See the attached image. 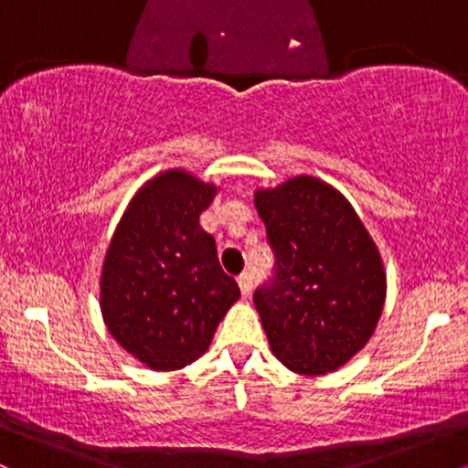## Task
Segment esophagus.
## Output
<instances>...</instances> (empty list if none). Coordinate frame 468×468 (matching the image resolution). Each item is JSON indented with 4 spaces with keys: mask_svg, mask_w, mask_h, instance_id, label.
Instances as JSON below:
<instances>
[{
    "mask_svg": "<svg viewBox=\"0 0 468 468\" xmlns=\"http://www.w3.org/2000/svg\"><path fill=\"white\" fill-rule=\"evenodd\" d=\"M238 283H239V290L244 297H250L252 292V275L250 272H241V275L238 277Z\"/></svg>",
    "mask_w": 468,
    "mask_h": 468,
    "instance_id": "34e87169",
    "label": "esophagus"
}]
</instances>
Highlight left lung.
I'll return each instance as SVG.
<instances>
[{"label":"left lung","mask_w":468,"mask_h":468,"mask_svg":"<svg viewBox=\"0 0 468 468\" xmlns=\"http://www.w3.org/2000/svg\"><path fill=\"white\" fill-rule=\"evenodd\" d=\"M255 207L275 252V277L252 297L271 350L297 374L335 372L383 313L380 252L352 204L313 176L257 189Z\"/></svg>","instance_id":"obj_1"}]
</instances>
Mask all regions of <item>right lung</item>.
<instances>
[{"mask_svg": "<svg viewBox=\"0 0 468 468\" xmlns=\"http://www.w3.org/2000/svg\"><path fill=\"white\" fill-rule=\"evenodd\" d=\"M216 193L189 171H163L132 197L105 252L103 321L152 369L171 372L200 358L239 299L216 239L200 227Z\"/></svg>", "mask_w": 468, "mask_h": 468, "instance_id": "1", "label": "right lung"}]
</instances>
